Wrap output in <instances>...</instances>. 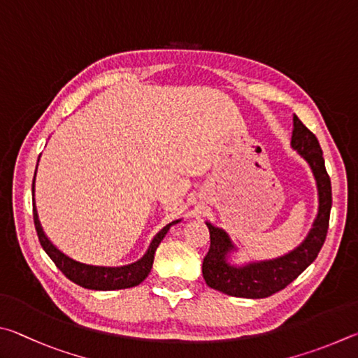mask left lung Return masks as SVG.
Segmentation results:
<instances>
[{
	"instance_id": "left-lung-1",
	"label": "left lung",
	"mask_w": 358,
	"mask_h": 358,
	"mask_svg": "<svg viewBox=\"0 0 358 358\" xmlns=\"http://www.w3.org/2000/svg\"><path fill=\"white\" fill-rule=\"evenodd\" d=\"M291 146L308 162L317 185L319 210L310 234L296 250L277 259L236 267L228 262V255L234 250L229 236L214 224L206 223L210 234V247L203 261V277L212 289L233 297H268L292 283L321 252L330 220L331 182L316 135L306 129L297 116H294Z\"/></svg>"
}]
</instances>
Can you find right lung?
<instances>
[{
  "mask_svg": "<svg viewBox=\"0 0 358 358\" xmlns=\"http://www.w3.org/2000/svg\"><path fill=\"white\" fill-rule=\"evenodd\" d=\"M33 192H34V182H33ZM33 218H34L36 233H37V237H39L41 245L43 250H45V253L50 256V259L55 262L56 267H58L69 280L73 281L75 285L86 287V289H94V291L125 289V287L138 286L141 281L146 280L154 264V255H155L157 247H159V243L163 241V237H165V234L168 233V229L171 228L173 224L180 222V220H176L166 224V227L154 237L146 255H144L140 261H136L134 264H129V266H122V267H100V266H87V264H83V262L73 261L72 258H69V256L59 252V250L47 239V236L43 234L41 222L39 218H37V210L34 204H33Z\"/></svg>",
  "mask_w": 358,
  "mask_h": 358,
  "instance_id": "add662e5",
  "label": "right lung"
}]
</instances>
